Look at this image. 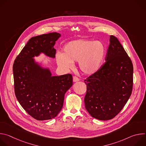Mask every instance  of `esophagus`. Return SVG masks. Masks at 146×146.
Masks as SVG:
<instances>
[{
	"mask_svg": "<svg viewBox=\"0 0 146 146\" xmlns=\"http://www.w3.org/2000/svg\"><path fill=\"white\" fill-rule=\"evenodd\" d=\"M80 80V79L76 77V76H74L73 77V82H77V81H78Z\"/></svg>",
	"mask_w": 146,
	"mask_h": 146,
	"instance_id": "obj_1",
	"label": "esophagus"
}]
</instances>
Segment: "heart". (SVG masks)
<instances>
[{
  "instance_id": "1",
  "label": "heart",
  "mask_w": 146,
  "mask_h": 146,
  "mask_svg": "<svg viewBox=\"0 0 146 146\" xmlns=\"http://www.w3.org/2000/svg\"><path fill=\"white\" fill-rule=\"evenodd\" d=\"M64 51L56 55L59 66L68 70L73 67L74 62H78L82 72L92 74L99 70L103 64L106 47L100 41L80 39L68 43L64 47Z\"/></svg>"
}]
</instances>
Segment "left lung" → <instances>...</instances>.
<instances>
[{"instance_id": "1", "label": "left lung", "mask_w": 146, "mask_h": 146, "mask_svg": "<svg viewBox=\"0 0 146 146\" xmlns=\"http://www.w3.org/2000/svg\"><path fill=\"white\" fill-rule=\"evenodd\" d=\"M105 60L98 72L84 80L86 109L92 117L99 120L115 117L128 102L133 87L132 61L113 35L110 36Z\"/></svg>"}]
</instances>
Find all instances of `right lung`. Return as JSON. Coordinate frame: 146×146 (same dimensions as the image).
<instances>
[{"label": "right lung", "mask_w": 146, "mask_h": 146, "mask_svg": "<svg viewBox=\"0 0 146 146\" xmlns=\"http://www.w3.org/2000/svg\"><path fill=\"white\" fill-rule=\"evenodd\" d=\"M60 34L52 32L32 37L13 64L14 91L23 109L33 118L43 121L55 118L64 105L65 94L73 85L72 74L52 76L33 58L43 53L54 58V46Z\"/></svg>", "instance_id": "add662e5"}]
</instances>
